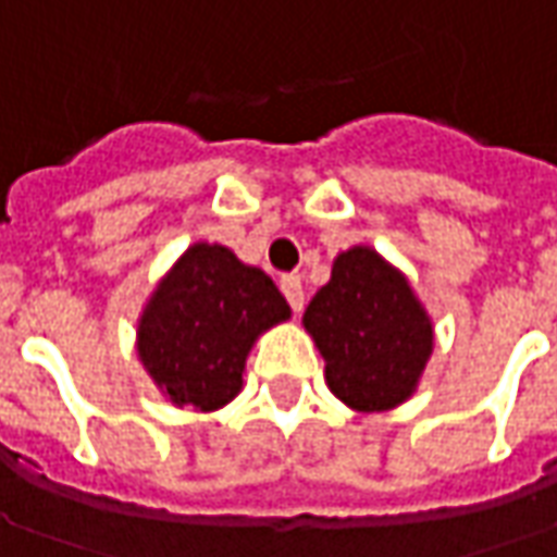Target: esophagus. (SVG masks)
<instances>
[{
  "instance_id": "esophagus-1",
  "label": "esophagus",
  "mask_w": 557,
  "mask_h": 557,
  "mask_svg": "<svg viewBox=\"0 0 557 557\" xmlns=\"http://www.w3.org/2000/svg\"><path fill=\"white\" fill-rule=\"evenodd\" d=\"M280 289H283V296L289 301V308L298 314L305 308V283H301V277L298 274H286V277L280 280Z\"/></svg>"
}]
</instances>
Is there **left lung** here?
<instances>
[{
	"instance_id": "obj_1",
	"label": "left lung",
	"mask_w": 557,
	"mask_h": 557,
	"mask_svg": "<svg viewBox=\"0 0 557 557\" xmlns=\"http://www.w3.org/2000/svg\"><path fill=\"white\" fill-rule=\"evenodd\" d=\"M305 333L323 357L330 392L355 412L410 400L434 351V323L410 277L373 246L333 259L330 283L305 308Z\"/></svg>"
}]
</instances>
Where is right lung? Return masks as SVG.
I'll return each instance as SVG.
<instances>
[{"instance_id":"add662e5","label":"right lung","mask_w":557,"mask_h":557,"mask_svg":"<svg viewBox=\"0 0 557 557\" xmlns=\"http://www.w3.org/2000/svg\"><path fill=\"white\" fill-rule=\"evenodd\" d=\"M293 317L274 280L221 243L197 240L147 296L135 348L172 407L215 412L243 388L252 345Z\"/></svg>"}]
</instances>
